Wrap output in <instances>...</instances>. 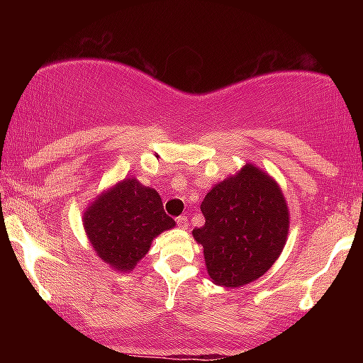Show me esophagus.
<instances>
[{
	"instance_id": "1",
	"label": "esophagus",
	"mask_w": 363,
	"mask_h": 363,
	"mask_svg": "<svg viewBox=\"0 0 363 363\" xmlns=\"http://www.w3.org/2000/svg\"><path fill=\"white\" fill-rule=\"evenodd\" d=\"M177 226L182 228V230H186V228H188L186 216H178V218H177Z\"/></svg>"
}]
</instances>
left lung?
Listing matches in <instances>:
<instances>
[{
    "label": "left lung",
    "instance_id": "1",
    "mask_svg": "<svg viewBox=\"0 0 363 363\" xmlns=\"http://www.w3.org/2000/svg\"><path fill=\"white\" fill-rule=\"evenodd\" d=\"M205 225L193 230L215 284L240 287L257 279L284 247L289 213L272 180L252 165L218 183L201 203Z\"/></svg>",
    "mask_w": 363,
    "mask_h": 363
}]
</instances>
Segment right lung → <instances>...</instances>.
Returning a JSON list of instances; mask_svg holds the SVG:
<instances>
[{"instance_id": "obj_1", "label": "right lung", "mask_w": 363, "mask_h": 363, "mask_svg": "<svg viewBox=\"0 0 363 363\" xmlns=\"http://www.w3.org/2000/svg\"><path fill=\"white\" fill-rule=\"evenodd\" d=\"M175 226L153 188L125 178L84 215L89 241L113 269L130 271L150 250L152 240Z\"/></svg>"}]
</instances>
